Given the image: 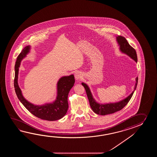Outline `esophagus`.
<instances>
[{
	"label": "esophagus",
	"mask_w": 157,
	"mask_h": 157,
	"mask_svg": "<svg viewBox=\"0 0 157 157\" xmlns=\"http://www.w3.org/2000/svg\"><path fill=\"white\" fill-rule=\"evenodd\" d=\"M82 75L80 72H76L75 74V77L76 81H80L82 78Z\"/></svg>",
	"instance_id": "esophagus-1"
}]
</instances>
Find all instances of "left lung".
I'll use <instances>...</instances> for the list:
<instances>
[{
  "label": "left lung",
  "instance_id": "left-lung-1",
  "mask_svg": "<svg viewBox=\"0 0 157 157\" xmlns=\"http://www.w3.org/2000/svg\"><path fill=\"white\" fill-rule=\"evenodd\" d=\"M116 41L118 46L120 47V51L122 53L128 56V57L132 59L134 61L137 63V57L136 50L133 49L132 47L130 45V44L127 42V40L124 36H116ZM136 82L135 85V87L133 91L126 98L122 100L118 101L114 103H100L98 102L97 100L94 99L93 94L91 92L90 88L86 83L82 82L81 84L83 86L86 92L87 96L90 103V107L94 112L101 116H105L109 114H112L116 112L117 111L121 110L123 108L125 107L128 101L132 97L134 91L136 89L138 77L135 78Z\"/></svg>",
  "mask_w": 157,
  "mask_h": 157
}]
</instances>
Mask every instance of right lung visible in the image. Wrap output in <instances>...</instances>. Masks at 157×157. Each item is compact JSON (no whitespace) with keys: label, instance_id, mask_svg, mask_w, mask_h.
Listing matches in <instances>:
<instances>
[{"label":"right lung","instance_id":"right-lung-1","mask_svg":"<svg viewBox=\"0 0 157 157\" xmlns=\"http://www.w3.org/2000/svg\"><path fill=\"white\" fill-rule=\"evenodd\" d=\"M31 50V46L25 47L17 58L14 67V90L18 99L30 113L44 120L56 121L61 119L66 114L68 108V95L75 82L74 75L60 77L57 83V97L55 100L42 105H35L26 100L24 97L18 83L19 68L21 61L26 58Z\"/></svg>","mask_w":157,"mask_h":157}]
</instances>
